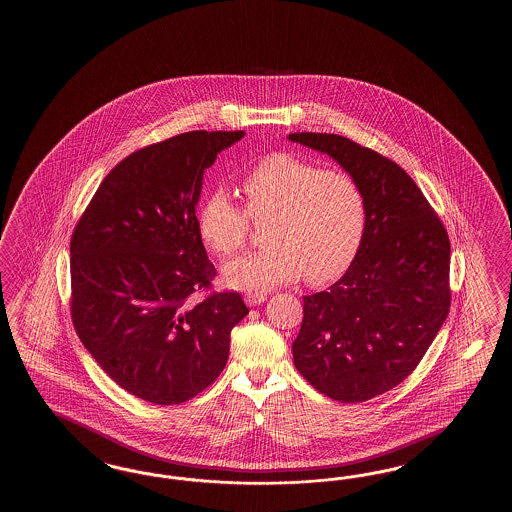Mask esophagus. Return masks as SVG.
I'll use <instances>...</instances> for the list:
<instances>
[{
  "instance_id": "34e87169",
  "label": "esophagus",
  "mask_w": 512,
  "mask_h": 512,
  "mask_svg": "<svg viewBox=\"0 0 512 512\" xmlns=\"http://www.w3.org/2000/svg\"><path fill=\"white\" fill-rule=\"evenodd\" d=\"M267 300V294L263 293H247L245 294V302L247 305H260Z\"/></svg>"
}]
</instances>
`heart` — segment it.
<instances>
[{"label":"heart","mask_w":512,"mask_h":512,"mask_svg":"<svg viewBox=\"0 0 512 512\" xmlns=\"http://www.w3.org/2000/svg\"><path fill=\"white\" fill-rule=\"evenodd\" d=\"M245 208L216 188L197 212V232L208 249L229 258L240 252L251 218L267 221V249L229 261L223 282L240 291H267L304 276L326 283L346 271L366 227V201L344 170L318 168L293 153H272L241 179Z\"/></svg>","instance_id":"obj_1"}]
</instances>
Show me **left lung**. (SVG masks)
Returning a JSON list of instances; mask_svg holds the SVG:
<instances>
[{
	"mask_svg": "<svg viewBox=\"0 0 512 512\" xmlns=\"http://www.w3.org/2000/svg\"><path fill=\"white\" fill-rule=\"evenodd\" d=\"M333 157L366 201V227L346 274L304 296L296 370L340 403L390 392L417 368L450 311V241L414 179L381 153L335 133H291Z\"/></svg>",
	"mask_w": 512,
	"mask_h": 512,
	"instance_id": "1",
	"label": "left lung"
}]
</instances>
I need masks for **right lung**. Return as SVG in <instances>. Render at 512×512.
<instances>
[{"mask_svg": "<svg viewBox=\"0 0 512 512\" xmlns=\"http://www.w3.org/2000/svg\"><path fill=\"white\" fill-rule=\"evenodd\" d=\"M245 131H188L122 159L71 236V318L98 366L153 404L196 397L229 360L230 331L249 315L216 276L199 238L203 174Z\"/></svg>", "mask_w": 512, "mask_h": 512, "instance_id": "add662e5", "label": "right lung"}]
</instances>
